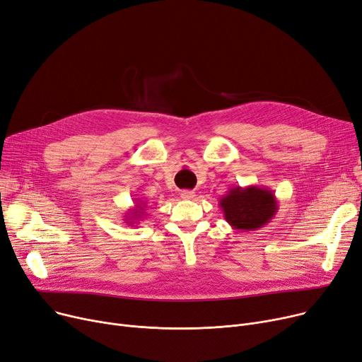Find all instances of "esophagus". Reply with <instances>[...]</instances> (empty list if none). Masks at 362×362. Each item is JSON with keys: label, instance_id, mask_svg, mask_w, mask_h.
I'll return each mask as SVG.
<instances>
[{"label": "esophagus", "instance_id": "obj_1", "mask_svg": "<svg viewBox=\"0 0 362 362\" xmlns=\"http://www.w3.org/2000/svg\"><path fill=\"white\" fill-rule=\"evenodd\" d=\"M180 198L185 199V201L194 199V198H195V192H194V191H182V192H180Z\"/></svg>", "mask_w": 362, "mask_h": 362}]
</instances>
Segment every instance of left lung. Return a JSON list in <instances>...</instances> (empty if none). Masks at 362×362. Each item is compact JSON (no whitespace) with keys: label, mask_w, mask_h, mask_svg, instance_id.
<instances>
[{"label":"left lung","mask_w":362,"mask_h":362,"mask_svg":"<svg viewBox=\"0 0 362 362\" xmlns=\"http://www.w3.org/2000/svg\"><path fill=\"white\" fill-rule=\"evenodd\" d=\"M218 206L224 214V220L240 232L261 229L273 220L279 210L274 192L269 187L254 185L230 187L220 198Z\"/></svg>","instance_id":"left-lung-1"}]
</instances>
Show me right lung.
<instances>
[{
	"instance_id": "obj_1",
	"label": "right lung",
	"mask_w": 362,
	"mask_h": 362,
	"mask_svg": "<svg viewBox=\"0 0 362 362\" xmlns=\"http://www.w3.org/2000/svg\"><path fill=\"white\" fill-rule=\"evenodd\" d=\"M146 208V202H142V201H138L135 202V206L130 208L129 213L124 216V223L129 224V226H133V224H138V221L144 217V211Z\"/></svg>"
}]
</instances>
